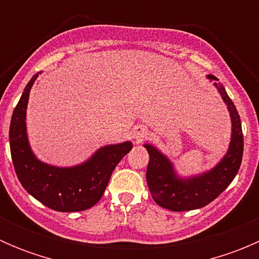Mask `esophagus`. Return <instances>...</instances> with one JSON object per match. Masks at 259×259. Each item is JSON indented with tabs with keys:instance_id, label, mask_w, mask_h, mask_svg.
<instances>
[{
	"instance_id": "obj_1",
	"label": "esophagus",
	"mask_w": 259,
	"mask_h": 259,
	"mask_svg": "<svg viewBox=\"0 0 259 259\" xmlns=\"http://www.w3.org/2000/svg\"><path fill=\"white\" fill-rule=\"evenodd\" d=\"M132 135L138 143H140L144 138H146V135H148V129H146V126H144V125H137V126H134V129H133Z\"/></svg>"
}]
</instances>
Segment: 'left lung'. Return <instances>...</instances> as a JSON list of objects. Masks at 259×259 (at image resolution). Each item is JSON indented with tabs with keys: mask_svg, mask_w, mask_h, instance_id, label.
<instances>
[{
	"mask_svg": "<svg viewBox=\"0 0 259 259\" xmlns=\"http://www.w3.org/2000/svg\"><path fill=\"white\" fill-rule=\"evenodd\" d=\"M208 77L217 80V77L211 75ZM217 88L231 113L232 140L228 153L215 168L195 178L180 179L174 173L170 161L160 151L154 146L145 145L150 158L146 169V183L151 197L160 207L173 211L205 207L231 184L238 173L243 156L241 117L223 85H217Z\"/></svg>",
	"mask_w": 259,
	"mask_h": 259,
	"instance_id": "obj_1",
	"label": "left lung"
}]
</instances>
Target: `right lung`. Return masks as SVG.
Here are the masks:
<instances>
[{
  "label": "right lung",
  "instance_id": "obj_1",
  "mask_svg": "<svg viewBox=\"0 0 259 259\" xmlns=\"http://www.w3.org/2000/svg\"><path fill=\"white\" fill-rule=\"evenodd\" d=\"M38 72L23 90L12 114L10 149L15 171L22 187L46 207L57 211H80L95 205L103 197L115 166L132 150L130 142L101 148L85 164L56 168L41 163L31 151L26 135V108Z\"/></svg>",
  "mask_w": 259,
  "mask_h": 259
}]
</instances>
